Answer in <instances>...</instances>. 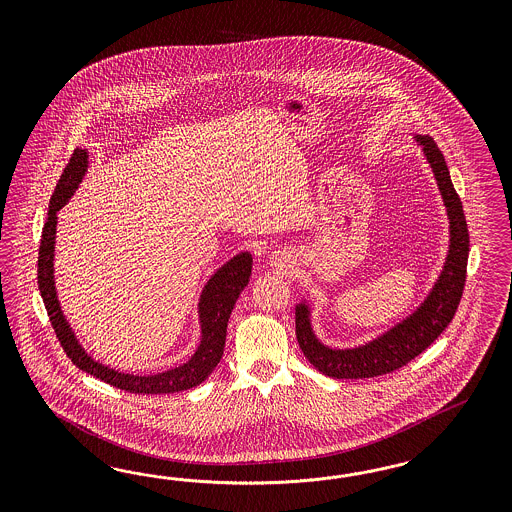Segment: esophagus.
<instances>
[{
    "instance_id": "esophagus-1",
    "label": "esophagus",
    "mask_w": 512,
    "mask_h": 512,
    "mask_svg": "<svg viewBox=\"0 0 512 512\" xmlns=\"http://www.w3.org/2000/svg\"><path fill=\"white\" fill-rule=\"evenodd\" d=\"M276 261H279V259H276Z\"/></svg>"
}]
</instances>
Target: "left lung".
Instances as JSON below:
<instances>
[{"instance_id": "obj_1", "label": "left lung", "mask_w": 512, "mask_h": 512, "mask_svg": "<svg viewBox=\"0 0 512 512\" xmlns=\"http://www.w3.org/2000/svg\"><path fill=\"white\" fill-rule=\"evenodd\" d=\"M434 171L437 187L447 206L450 225L449 255L445 266L435 281L434 289L417 311L405 317L402 323L392 326L379 338L353 347L332 349L317 340L313 334L308 304L296 306V340L302 353L321 373L334 379H366L398 368L419 357L449 326L458 304L462 300L465 285V268L469 255V233L465 223L462 201L452 186L445 157L432 137H415Z\"/></svg>"}]
</instances>
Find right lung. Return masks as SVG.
<instances>
[{"instance_id": "obj_1", "label": "right lung", "mask_w": 512, "mask_h": 512, "mask_svg": "<svg viewBox=\"0 0 512 512\" xmlns=\"http://www.w3.org/2000/svg\"><path fill=\"white\" fill-rule=\"evenodd\" d=\"M86 171H88V152L77 148L71 155L67 167L63 169L62 176L52 193L47 223L41 234L39 261H37L39 291L48 311V319L56 332V338L62 343L65 355L71 358V362L82 372L90 373L112 387L122 388L125 392H133V394H171V392H180V390L201 385L202 381L214 372V368L223 357L227 323H229L231 311L251 276V263H253L251 255L248 251L236 255L229 263L223 264L204 285L201 300H199L201 343L195 355L189 358L186 364L167 372L155 373V375H133V373L110 370L109 366L95 362L80 347V343L75 338V332L63 317L62 308L56 296V285H54V244H56V223H58L56 214L60 212L63 204L73 197Z\"/></svg>"}]
</instances>
